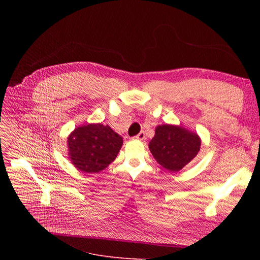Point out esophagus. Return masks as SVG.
Instances as JSON below:
<instances>
[{
	"instance_id": "34e87169",
	"label": "esophagus",
	"mask_w": 260,
	"mask_h": 260,
	"mask_svg": "<svg viewBox=\"0 0 260 260\" xmlns=\"http://www.w3.org/2000/svg\"><path fill=\"white\" fill-rule=\"evenodd\" d=\"M136 140H143L144 138H145V134H144V132H140L137 136H135L134 137Z\"/></svg>"
}]
</instances>
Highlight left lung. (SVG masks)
Segmentation results:
<instances>
[{
	"label": "left lung",
	"instance_id": "left-lung-1",
	"mask_svg": "<svg viewBox=\"0 0 260 260\" xmlns=\"http://www.w3.org/2000/svg\"><path fill=\"white\" fill-rule=\"evenodd\" d=\"M196 134L170 124L159 125L149 149L159 165L170 172H178L192 161L200 151Z\"/></svg>",
	"mask_w": 260,
	"mask_h": 260
}]
</instances>
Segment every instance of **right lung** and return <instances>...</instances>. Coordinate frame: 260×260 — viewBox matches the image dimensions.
Instances as JSON below:
<instances>
[{
    "instance_id": "obj_1",
    "label": "right lung",
    "mask_w": 260,
    "mask_h": 260,
    "mask_svg": "<svg viewBox=\"0 0 260 260\" xmlns=\"http://www.w3.org/2000/svg\"><path fill=\"white\" fill-rule=\"evenodd\" d=\"M67 142L70 158L77 169L98 173L116 159L123 140L108 125L99 123L76 128Z\"/></svg>"
}]
</instances>
